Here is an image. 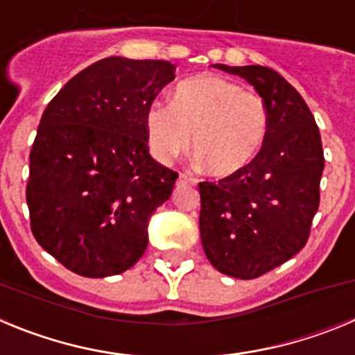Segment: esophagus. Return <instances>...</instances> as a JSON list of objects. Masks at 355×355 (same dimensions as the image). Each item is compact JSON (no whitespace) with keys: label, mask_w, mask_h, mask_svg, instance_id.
Here are the masks:
<instances>
[{"label":"esophagus","mask_w":355,"mask_h":355,"mask_svg":"<svg viewBox=\"0 0 355 355\" xmlns=\"http://www.w3.org/2000/svg\"><path fill=\"white\" fill-rule=\"evenodd\" d=\"M178 183L180 184H197V180L196 178H192L190 174H184V172H181L180 178H178Z\"/></svg>","instance_id":"obj_1"}]
</instances>
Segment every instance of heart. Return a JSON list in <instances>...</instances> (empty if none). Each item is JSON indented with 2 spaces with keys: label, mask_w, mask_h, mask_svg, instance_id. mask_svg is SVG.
<instances>
[{
  "label": "heart",
  "mask_w": 355,
  "mask_h": 355,
  "mask_svg": "<svg viewBox=\"0 0 355 355\" xmlns=\"http://www.w3.org/2000/svg\"><path fill=\"white\" fill-rule=\"evenodd\" d=\"M268 126V110L258 94L213 74L181 81L172 103L156 99L146 112L147 142L158 162L187 150L193 135V153L220 178L254 162Z\"/></svg>",
  "instance_id": "1"
}]
</instances>
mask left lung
Masks as SVG:
<instances>
[{
    "label": "left lung",
    "instance_id": "8db88e82",
    "mask_svg": "<svg viewBox=\"0 0 355 355\" xmlns=\"http://www.w3.org/2000/svg\"><path fill=\"white\" fill-rule=\"evenodd\" d=\"M213 67L252 85L265 101L270 126L245 168L218 183H199L200 241L216 270L256 279L306 245L320 205L322 139L302 96L274 69Z\"/></svg>",
    "mask_w": 355,
    "mask_h": 355
}]
</instances>
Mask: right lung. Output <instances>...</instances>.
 Returning <instances> with one entry per match:
<instances>
[{
    "mask_svg": "<svg viewBox=\"0 0 355 355\" xmlns=\"http://www.w3.org/2000/svg\"><path fill=\"white\" fill-rule=\"evenodd\" d=\"M167 60L108 56L62 87L30 153L26 202L44 250L83 277L126 272L178 174L150 158L146 112L174 80Z\"/></svg>",
    "mask_w": 355,
    "mask_h": 355,
    "instance_id": "right-lung-1",
    "label": "right lung"
}]
</instances>
